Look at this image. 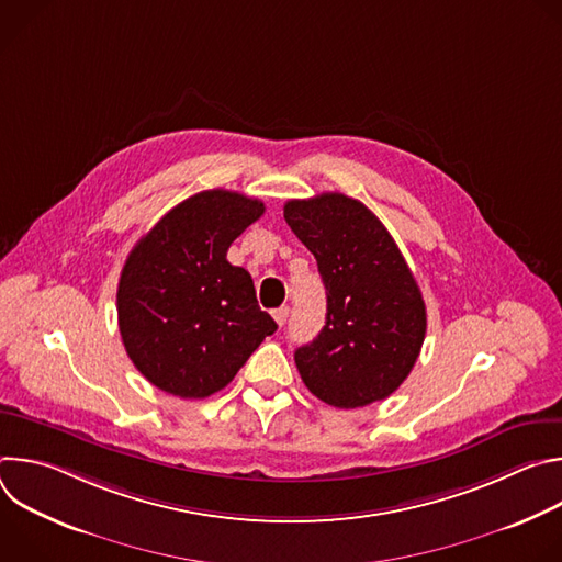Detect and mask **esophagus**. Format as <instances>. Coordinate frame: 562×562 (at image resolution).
<instances>
[{"instance_id": "34e87169", "label": "esophagus", "mask_w": 562, "mask_h": 562, "mask_svg": "<svg viewBox=\"0 0 562 562\" xmlns=\"http://www.w3.org/2000/svg\"><path fill=\"white\" fill-rule=\"evenodd\" d=\"M273 317H276V323H278L280 327H284V325H286V319H289V306H280V308H276V311H273Z\"/></svg>"}]
</instances>
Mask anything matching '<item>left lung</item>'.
Wrapping results in <instances>:
<instances>
[{
  "instance_id": "left-lung-1",
  "label": "left lung",
  "mask_w": 562,
  "mask_h": 562,
  "mask_svg": "<svg viewBox=\"0 0 562 562\" xmlns=\"http://www.w3.org/2000/svg\"><path fill=\"white\" fill-rule=\"evenodd\" d=\"M284 220L313 254L327 323L295 351L306 389L338 409L389 397L412 373L427 334L418 282L384 224L358 200H289Z\"/></svg>"
}]
</instances>
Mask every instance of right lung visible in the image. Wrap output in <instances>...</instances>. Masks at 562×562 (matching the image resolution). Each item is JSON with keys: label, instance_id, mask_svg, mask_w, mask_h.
Listing matches in <instances>:
<instances>
[{"label": "right lung", "instance_id": "add662e5", "mask_svg": "<svg viewBox=\"0 0 562 562\" xmlns=\"http://www.w3.org/2000/svg\"><path fill=\"white\" fill-rule=\"evenodd\" d=\"M265 204L213 189L173 206L133 247L117 284V325L135 369L184 400L224 389L276 319L226 251Z\"/></svg>", "mask_w": 562, "mask_h": 562}]
</instances>
